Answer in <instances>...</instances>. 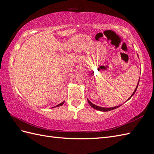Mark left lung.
Returning a JSON list of instances; mask_svg holds the SVG:
<instances>
[{
  "label": "left lung",
  "instance_id": "1",
  "mask_svg": "<svg viewBox=\"0 0 154 154\" xmlns=\"http://www.w3.org/2000/svg\"><path fill=\"white\" fill-rule=\"evenodd\" d=\"M139 81H140V80H139ZM139 81H138V85H137V86H136V89H135V90H134V91L133 92V94H132V95H131V97H130V98L128 99V100H130V99H131V97H132V96L134 94V93L136 92V90H137V88H138V84H139ZM88 103H89V104L90 105V106H91L93 108H94L95 109H97V110H99V111H111V110H113V109H117V108H118L119 106H116V107H110V108H105V107H99V106H97V105H94V104H93L91 103V101H89L88 100Z\"/></svg>",
  "mask_w": 154,
  "mask_h": 154
}]
</instances>
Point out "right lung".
Wrapping results in <instances>:
<instances>
[{
    "label": "right lung",
    "instance_id": "right-lung-1",
    "mask_svg": "<svg viewBox=\"0 0 154 154\" xmlns=\"http://www.w3.org/2000/svg\"><path fill=\"white\" fill-rule=\"evenodd\" d=\"M64 102H63V103H60V104H59V105H57L56 107H59V106H60V105H63V104H64Z\"/></svg>",
    "mask_w": 154,
    "mask_h": 154
}]
</instances>
